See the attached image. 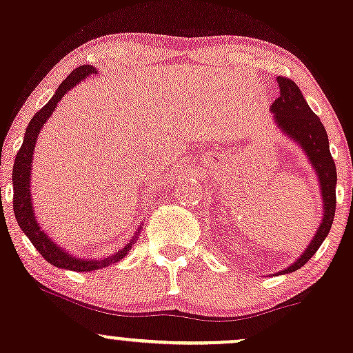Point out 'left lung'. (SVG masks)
<instances>
[{
  "mask_svg": "<svg viewBox=\"0 0 353 353\" xmlns=\"http://www.w3.org/2000/svg\"><path fill=\"white\" fill-rule=\"evenodd\" d=\"M277 83H279L281 94L272 103V113L281 130L304 148L307 159L316 169L325 208L323 221H321L320 228L316 230L314 239L307 245L306 252L294 264L283 270V272H292V270H298L299 267H303L316 254V250L321 247L326 235L330 233V228H332L336 206V167L332 154H330L326 130L321 125L320 118L307 106L306 99H304L299 88L296 86L294 81L279 76Z\"/></svg>",
  "mask_w": 353,
  "mask_h": 353,
  "instance_id": "8db88e82",
  "label": "left lung"
}]
</instances>
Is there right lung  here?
I'll return each instance as SVG.
<instances>
[{
    "label": "right lung",
    "mask_w": 353,
    "mask_h": 353,
    "mask_svg": "<svg viewBox=\"0 0 353 353\" xmlns=\"http://www.w3.org/2000/svg\"><path fill=\"white\" fill-rule=\"evenodd\" d=\"M96 72H98V70L92 68V65H81V68L74 69L72 72L69 74L68 79L62 81V84L57 88V91L52 96L50 101L47 103L42 110L37 111L35 117H33L32 121L28 123L27 132H25L23 143H21L20 150H18L13 165V211L14 216H17L18 225L23 230L25 235L28 236L30 242L33 243V247L39 250V254L42 255L49 264L59 267V269L77 270V272L96 270L101 269V267L114 264V262L120 261L121 257L127 255V252L132 248L133 242H130L123 250L114 252L111 257L96 259V261H92V259L84 261V259H77L69 255L68 252H64L61 247H57V245L52 242L49 236L43 233V230L40 228V225L37 223L35 214H33L32 210V196H30V170H32L33 148H35L37 137H39L40 128L43 127V123H46L47 120H49L52 111L55 110L59 101L64 98L65 92H68L70 88L76 86L81 79L89 76V74Z\"/></svg>",
    "instance_id": "right-lung-1"
}]
</instances>
